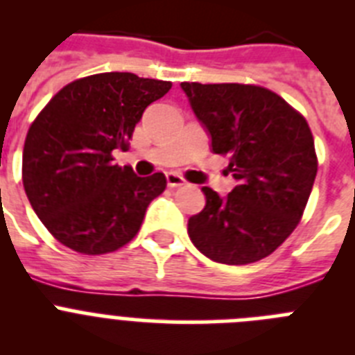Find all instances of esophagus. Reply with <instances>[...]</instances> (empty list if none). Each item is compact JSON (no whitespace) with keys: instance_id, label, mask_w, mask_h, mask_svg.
<instances>
[{"instance_id":"obj_1","label":"esophagus","mask_w":355,"mask_h":355,"mask_svg":"<svg viewBox=\"0 0 355 355\" xmlns=\"http://www.w3.org/2000/svg\"><path fill=\"white\" fill-rule=\"evenodd\" d=\"M165 178H167V184L171 188L183 187V184H187V181H184L181 175L175 174V172H167V174H165Z\"/></svg>"}]
</instances>
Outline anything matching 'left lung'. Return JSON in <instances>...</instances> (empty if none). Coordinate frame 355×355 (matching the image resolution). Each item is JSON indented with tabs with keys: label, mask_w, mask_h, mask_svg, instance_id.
<instances>
[{
	"label": "left lung",
	"mask_w": 355,
	"mask_h": 355,
	"mask_svg": "<svg viewBox=\"0 0 355 355\" xmlns=\"http://www.w3.org/2000/svg\"><path fill=\"white\" fill-rule=\"evenodd\" d=\"M215 155L236 184L225 197L205 187L206 206L188 236L206 258L247 265L274 252L300 222L318 162L306 119L256 85L181 83Z\"/></svg>",
	"instance_id": "8db88e82"
}]
</instances>
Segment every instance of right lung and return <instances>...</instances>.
I'll use <instances>...</instances> for the list:
<instances>
[{"mask_svg": "<svg viewBox=\"0 0 355 355\" xmlns=\"http://www.w3.org/2000/svg\"><path fill=\"white\" fill-rule=\"evenodd\" d=\"M171 81L103 72L65 85L37 115L23 149V184L49 233L81 254L114 252L135 238L149 202L165 190L162 172L139 178L114 163L144 110Z\"/></svg>", "mask_w": 355, "mask_h": 355, "instance_id": "1", "label": "right lung"}]
</instances>
